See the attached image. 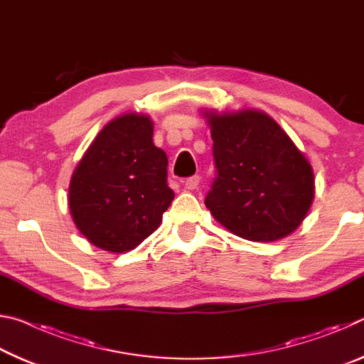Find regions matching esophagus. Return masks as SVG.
<instances>
[{"label": "esophagus", "mask_w": 364, "mask_h": 364, "mask_svg": "<svg viewBox=\"0 0 364 364\" xmlns=\"http://www.w3.org/2000/svg\"><path fill=\"white\" fill-rule=\"evenodd\" d=\"M199 181H200L199 176L188 178L186 181H183L184 183V189H186V191H194L197 186H199Z\"/></svg>", "instance_id": "34e87169"}]
</instances>
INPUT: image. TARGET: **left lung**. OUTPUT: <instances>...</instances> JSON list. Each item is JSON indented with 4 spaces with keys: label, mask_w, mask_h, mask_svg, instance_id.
I'll return each mask as SVG.
<instances>
[{
    "label": "left lung",
    "mask_w": 364,
    "mask_h": 364,
    "mask_svg": "<svg viewBox=\"0 0 364 364\" xmlns=\"http://www.w3.org/2000/svg\"><path fill=\"white\" fill-rule=\"evenodd\" d=\"M217 178L205 197L212 217L254 242L279 241L305 220L315 199L311 164L260 109H205Z\"/></svg>",
    "instance_id": "8db88e82"
}]
</instances>
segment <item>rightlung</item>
<instances>
[{
	"label": "right lung",
	"instance_id": "right-lung-1",
	"mask_svg": "<svg viewBox=\"0 0 364 364\" xmlns=\"http://www.w3.org/2000/svg\"><path fill=\"white\" fill-rule=\"evenodd\" d=\"M147 114L127 112L97 133L73 170L69 208L95 247L123 254L157 230L173 200L168 159L152 141Z\"/></svg>",
	"mask_w": 364,
	"mask_h": 364
}]
</instances>
